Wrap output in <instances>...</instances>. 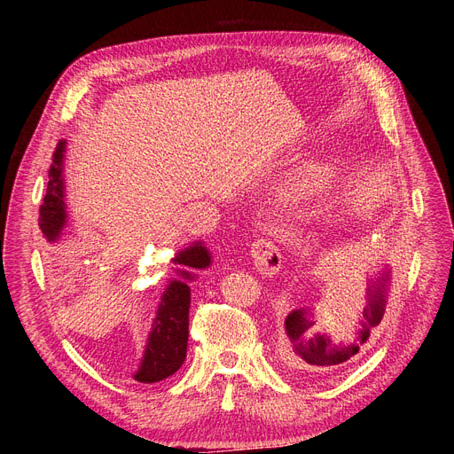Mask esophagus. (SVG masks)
Segmentation results:
<instances>
[{
	"mask_svg": "<svg viewBox=\"0 0 454 454\" xmlns=\"http://www.w3.org/2000/svg\"><path fill=\"white\" fill-rule=\"evenodd\" d=\"M250 255L261 274H276L281 269V254L269 239H255L250 245Z\"/></svg>",
	"mask_w": 454,
	"mask_h": 454,
	"instance_id": "1",
	"label": "esophagus"
}]
</instances>
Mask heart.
Returning <instances> with one entry per match:
<instances>
[{"label": "heart", "instance_id": "obj_1", "mask_svg": "<svg viewBox=\"0 0 454 454\" xmlns=\"http://www.w3.org/2000/svg\"><path fill=\"white\" fill-rule=\"evenodd\" d=\"M311 178H313V180H309V184H305V185H313V184L317 182V178H320V171H317V173H315Z\"/></svg>", "mask_w": 454, "mask_h": 454}]
</instances>
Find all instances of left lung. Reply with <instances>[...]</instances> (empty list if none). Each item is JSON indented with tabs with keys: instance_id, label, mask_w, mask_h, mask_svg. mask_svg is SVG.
<instances>
[{
	"instance_id": "8db88e82",
	"label": "left lung",
	"mask_w": 454,
	"mask_h": 454,
	"mask_svg": "<svg viewBox=\"0 0 454 454\" xmlns=\"http://www.w3.org/2000/svg\"><path fill=\"white\" fill-rule=\"evenodd\" d=\"M390 283V270H383L379 276L368 278L366 305L363 309V318L356 325L353 339H331L327 333L315 327L313 305L294 309L285 318L283 329L289 340L287 363L305 377H329L337 373L342 364L355 359V355L363 349L370 339V331L379 325L385 315L387 294Z\"/></svg>"
}]
</instances>
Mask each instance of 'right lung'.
I'll use <instances>...</instances> for the list:
<instances>
[{"mask_svg":"<svg viewBox=\"0 0 454 454\" xmlns=\"http://www.w3.org/2000/svg\"><path fill=\"white\" fill-rule=\"evenodd\" d=\"M66 141L60 139L53 154V165L50 169V182H47L45 197L40 206V230L47 243H55L66 226V204H64V180H62V161H64ZM175 265L191 269H207L211 265V254L202 243H193L180 250L173 259ZM182 279H171L161 294L156 318L149 333L145 353L141 364L134 373L137 383H158L184 364L189 337V303L191 289L187 281L195 276L187 270H178Z\"/></svg>","mask_w":454,"mask_h":454,"instance_id":"add662e5","label":"right lung"}]
</instances>
